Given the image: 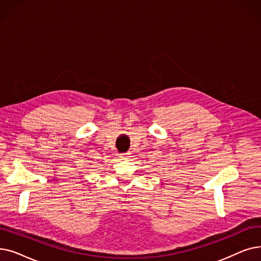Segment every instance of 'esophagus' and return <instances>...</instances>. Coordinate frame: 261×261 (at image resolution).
I'll return each instance as SVG.
<instances>
[{
    "mask_svg": "<svg viewBox=\"0 0 261 261\" xmlns=\"http://www.w3.org/2000/svg\"><path fill=\"white\" fill-rule=\"evenodd\" d=\"M126 156H127V155H126V153H121L119 158H121V159H126Z\"/></svg>",
    "mask_w": 261,
    "mask_h": 261,
    "instance_id": "34e87169",
    "label": "esophagus"
}]
</instances>
